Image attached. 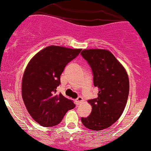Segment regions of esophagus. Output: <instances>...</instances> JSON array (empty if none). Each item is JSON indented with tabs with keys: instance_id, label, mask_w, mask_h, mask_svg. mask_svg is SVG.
Segmentation results:
<instances>
[{
	"instance_id": "34e87169",
	"label": "esophagus",
	"mask_w": 151,
	"mask_h": 151,
	"mask_svg": "<svg viewBox=\"0 0 151 151\" xmlns=\"http://www.w3.org/2000/svg\"><path fill=\"white\" fill-rule=\"evenodd\" d=\"M82 101H83V98L81 97V96H79V97L75 100V103L77 105H79V104H81Z\"/></svg>"
}]
</instances>
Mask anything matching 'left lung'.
Instances as JSON below:
<instances>
[{
	"mask_svg": "<svg viewBox=\"0 0 151 151\" xmlns=\"http://www.w3.org/2000/svg\"><path fill=\"white\" fill-rule=\"evenodd\" d=\"M81 55L90 65L94 86L99 90L96 99L88 101L92 105L90 115L81 118V121L86 128L100 131L114 124L123 114L129 92V77L108 50H83Z\"/></svg>",
	"mask_w": 151,
	"mask_h": 151,
	"instance_id": "left-lung-1",
	"label": "left lung"
}]
</instances>
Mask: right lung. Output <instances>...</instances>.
Masks as SVG:
<instances>
[{"label": "right lung", "mask_w": 151, "mask_h": 151, "mask_svg": "<svg viewBox=\"0 0 151 151\" xmlns=\"http://www.w3.org/2000/svg\"><path fill=\"white\" fill-rule=\"evenodd\" d=\"M81 49L49 46L28 62L23 74L22 96L29 114L42 126H56L75 107L62 93L56 94L60 76Z\"/></svg>", "instance_id": "right-lung-1"}]
</instances>
